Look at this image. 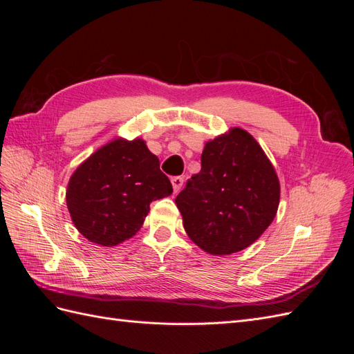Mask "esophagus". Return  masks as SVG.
Masks as SVG:
<instances>
[{"mask_svg":"<svg viewBox=\"0 0 354 354\" xmlns=\"http://www.w3.org/2000/svg\"><path fill=\"white\" fill-rule=\"evenodd\" d=\"M171 185H173L174 194H178L181 186H183V178H181V177H173V178H171Z\"/></svg>","mask_w":354,"mask_h":354,"instance_id":"esophagus-1","label":"esophagus"}]
</instances>
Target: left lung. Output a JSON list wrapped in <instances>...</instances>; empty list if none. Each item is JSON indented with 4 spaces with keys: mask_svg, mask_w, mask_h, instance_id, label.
Returning a JSON list of instances; mask_svg holds the SVG:
<instances>
[{
    "mask_svg": "<svg viewBox=\"0 0 354 354\" xmlns=\"http://www.w3.org/2000/svg\"><path fill=\"white\" fill-rule=\"evenodd\" d=\"M201 165L176 198L187 236L211 255L248 248L279 207V178L269 158L250 133L232 128L207 142Z\"/></svg>",
    "mask_w": 354,
    "mask_h": 354,
    "instance_id": "1",
    "label": "left lung"
}]
</instances>
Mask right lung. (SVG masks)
I'll use <instances>...</instances> for the list:
<instances>
[{
	"label": "right lung",
	"mask_w": 354,
	"mask_h": 354,
	"mask_svg": "<svg viewBox=\"0 0 354 354\" xmlns=\"http://www.w3.org/2000/svg\"><path fill=\"white\" fill-rule=\"evenodd\" d=\"M171 194L169 178L142 138H115L75 169L66 203L82 236L115 246L140 230L152 201Z\"/></svg>",
	"instance_id": "1"
}]
</instances>
